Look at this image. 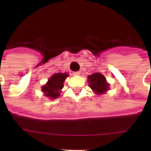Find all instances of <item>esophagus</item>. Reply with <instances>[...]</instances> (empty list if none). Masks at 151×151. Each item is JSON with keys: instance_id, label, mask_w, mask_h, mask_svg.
<instances>
[{"instance_id": "obj_1", "label": "esophagus", "mask_w": 151, "mask_h": 151, "mask_svg": "<svg viewBox=\"0 0 151 151\" xmlns=\"http://www.w3.org/2000/svg\"><path fill=\"white\" fill-rule=\"evenodd\" d=\"M73 76H79L80 75V72L79 71H77V72L73 73Z\"/></svg>"}]
</instances>
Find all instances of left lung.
I'll use <instances>...</instances> for the list:
<instances>
[{"label": "left lung", "instance_id": "8db88e82", "mask_svg": "<svg viewBox=\"0 0 151 151\" xmlns=\"http://www.w3.org/2000/svg\"><path fill=\"white\" fill-rule=\"evenodd\" d=\"M88 82L90 87L97 95L104 94L109 90V84L105 77L99 73H95L88 76Z\"/></svg>", "mask_w": 151, "mask_h": 151}]
</instances>
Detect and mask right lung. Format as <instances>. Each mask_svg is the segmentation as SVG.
Segmentation results:
<instances>
[{
  "label": "right lung",
  "mask_w": 151,
  "mask_h": 151,
  "mask_svg": "<svg viewBox=\"0 0 151 151\" xmlns=\"http://www.w3.org/2000/svg\"><path fill=\"white\" fill-rule=\"evenodd\" d=\"M68 76L69 74L66 73H58L53 74L48 79L46 84L42 87V91L44 93V95L52 99L58 98L60 96V90L64 86V82Z\"/></svg>",
  "instance_id": "right-lung-1"
}]
</instances>
